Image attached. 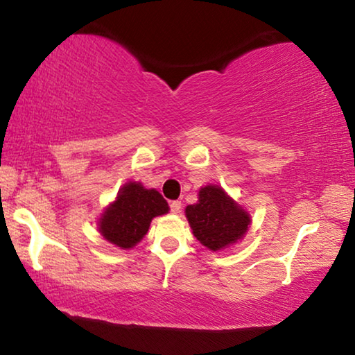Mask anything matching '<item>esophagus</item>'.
<instances>
[{
    "mask_svg": "<svg viewBox=\"0 0 355 355\" xmlns=\"http://www.w3.org/2000/svg\"><path fill=\"white\" fill-rule=\"evenodd\" d=\"M171 211H172L173 214H177V213L182 211V202H180V200L171 202Z\"/></svg>",
    "mask_w": 355,
    "mask_h": 355,
    "instance_id": "obj_1",
    "label": "esophagus"
}]
</instances>
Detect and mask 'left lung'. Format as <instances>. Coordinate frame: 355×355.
<instances>
[{
	"label": "left lung",
	"instance_id": "left-lung-1",
	"mask_svg": "<svg viewBox=\"0 0 355 355\" xmlns=\"http://www.w3.org/2000/svg\"><path fill=\"white\" fill-rule=\"evenodd\" d=\"M184 214L197 241L213 252L241 241L252 222L250 214L218 184L200 188L199 200L186 207Z\"/></svg>",
	"mask_w": 355,
	"mask_h": 355
}]
</instances>
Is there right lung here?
Returning a JSON list of instances; mask_svg holds the SVG:
<instances>
[{"label": "right lung", "instance_id": "obj_1", "mask_svg": "<svg viewBox=\"0 0 355 355\" xmlns=\"http://www.w3.org/2000/svg\"><path fill=\"white\" fill-rule=\"evenodd\" d=\"M166 213L169 205L158 191L147 189L139 182H128L101 213L98 232L107 243L128 250L147 235L152 219Z\"/></svg>", "mask_w": 355, "mask_h": 355}]
</instances>
